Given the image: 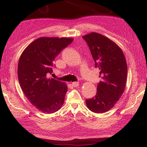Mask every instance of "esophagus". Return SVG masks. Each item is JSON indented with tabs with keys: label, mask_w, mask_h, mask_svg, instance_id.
Returning a JSON list of instances; mask_svg holds the SVG:
<instances>
[{
	"label": "esophagus",
	"mask_w": 147,
	"mask_h": 147,
	"mask_svg": "<svg viewBox=\"0 0 147 147\" xmlns=\"http://www.w3.org/2000/svg\"><path fill=\"white\" fill-rule=\"evenodd\" d=\"M71 84L72 86L74 87V88H76V87H78L79 86V82H72Z\"/></svg>",
	"instance_id": "obj_1"
}]
</instances>
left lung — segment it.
Here are the masks:
<instances>
[{"instance_id": "8db88e82", "label": "left lung", "mask_w": 147, "mask_h": 147, "mask_svg": "<svg viewBox=\"0 0 147 147\" xmlns=\"http://www.w3.org/2000/svg\"><path fill=\"white\" fill-rule=\"evenodd\" d=\"M82 38L88 43L94 61V66L100 71L101 80L94 97L86 100L89 110L102 113L113 108L126 88L127 64L121 49L115 42L96 32H91Z\"/></svg>"}]
</instances>
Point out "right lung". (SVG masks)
<instances>
[{
    "instance_id": "right-lung-1",
    "label": "right lung",
    "mask_w": 147,
    "mask_h": 147,
    "mask_svg": "<svg viewBox=\"0 0 147 147\" xmlns=\"http://www.w3.org/2000/svg\"><path fill=\"white\" fill-rule=\"evenodd\" d=\"M73 41L71 38L41 37L29 44L20 56V86L30 102L41 112L53 113L63 106L67 86L47 78V74L53 72L56 57Z\"/></svg>"
}]
</instances>
